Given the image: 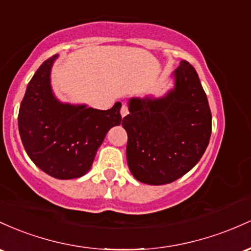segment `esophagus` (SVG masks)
Wrapping results in <instances>:
<instances>
[{"mask_svg": "<svg viewBox=\"0 0 251 251\" xmlns=\"http://www.w3.org/2000/svg\"><path fill=\"white\" fill-rule=\"evenodd\" d=\"M128 106L126 105V104H123L122 105V108H121V116L122 117H125V116H126V115H128Z\"/></svg>", "mask_w": 251, "mask_h": 251, "instance_id": "esophagus-1", "label": "esophagus"}]
</instances>
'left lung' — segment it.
<instances>
[{
    "instance_id": "obj_1",
    "label": "left lung",
    "mask_w": 251,
    "mask_h": 251,
    "mask_svg": "<svg viewBox=\"0 0 251 251\" xmlns=\"http://www.w3.org/2000/svg\"><path fill=\"white\" fill-rule=\"evenodd\" d=\"M173 77L174 89L163 97L130 98L129 115L122 121L129 170L145 184L181 178L209 145L212 116L198 73L181 60Z\"/></svg>"
}]
</instances>
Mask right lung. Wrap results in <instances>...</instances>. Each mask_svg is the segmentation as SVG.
Instances as JSON below:
<instances>
[{
    "label": "right lung",
    "mask_w": 251,
    "mask_h": 251,
    "mask_svg": "<svg viewBox=\"0 0 251 251\" xmlns=\"http://www.w3.org/2000/svg\"><path fill=\"white\" fill-rule=\"evenodd\" d=\"M58 58L41 64L28 83L19 110V131L33 162L57 179H75L91 168L109 129L120 126L121 103L109 110L61 103L50 88V70Z\"/></svg>",
    "instance_id": "add662e5"
}]
</instances>
